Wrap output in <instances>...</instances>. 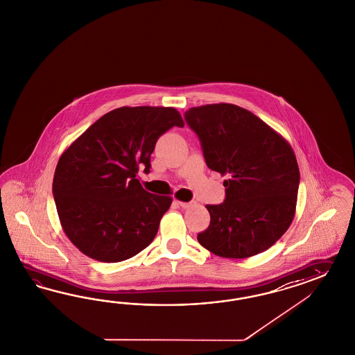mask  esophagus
Instances as JSON below:
<instances>
[{
  "mask_svg": "<svg viewBox=\"0 0 355 355\" xmlns=\"http://www.w3.org/2000/svg\"><path fill=\"white\" fill-rule=\"evenodd\" d=\"M177 202H178V204H180V207H181V208H183V209H187V208H191L192 205H195V202H180V200H177Z\"/></svg>",
  "mask_w": 355,
  "mask_h": 355,
  "instance_id": "34e87169",
  "label": "esophagus"
}]
</instances>
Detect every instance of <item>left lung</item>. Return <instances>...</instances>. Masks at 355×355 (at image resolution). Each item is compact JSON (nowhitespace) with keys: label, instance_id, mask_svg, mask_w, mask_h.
I'll return each mask as SVG.
<instances>
[{"label":"left lung","instance_id":"1","mask_svg":"<svg viewBox=\"0 0 355 355\" xmlns=\"http://www.w3.org/2000/svg\"><path fill=\"white\" fill-rule=\"evenodd\" d=\"M184 120L199 137L208 168L229 177L225 202L207 205L205 250L247 259L268 250L291 226L300 171L287 141L248 110L230 103L192 107Z\"/></svg>","mask_w":355,"mask_h":355}]
</instances>
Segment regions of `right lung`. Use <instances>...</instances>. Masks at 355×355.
<instances>
[{
  "label": "right lung",
  "mask_w": 355,
  "mask_h": 355,
  "mask_svg": "<svg viewBox=\"0 0 355 355\" xmlns=\"http://www.w3.org/2000/svg\"><path fill=\"white\" fill-rule=\"evenodd\" d=\"M173 107H120L102 116L62 153L53 195L62 229L76 248L101 262H120L151 244L171 196L146 191L159 137L182 128Z\"/></svg>",
  "instance_id": "right-lung-1"
}]
</instances>
